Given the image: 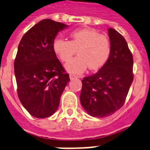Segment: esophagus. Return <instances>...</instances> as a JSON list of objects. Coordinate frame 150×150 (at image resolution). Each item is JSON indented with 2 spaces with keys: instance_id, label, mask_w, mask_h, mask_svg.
Returning <instances> with one entry per match:
<instances>
[{
  "instance_id": "34e87169",
  "label": "esophagus",
  "mask_w": 150,
  "mask_h": 150,
  "mask_svg": "<svg viewBox=\"0 0 150 150\" xmlns=\"http://www.w3.org/2000/svg\"><path fill=\"white\" fill-rule=\"evenodd\" d=\"M69 77H70V79H77L78 76L77 75H74V74H70Z\"/></svg>"
}]
</instances>
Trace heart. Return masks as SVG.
Wrapping results in <instances>:
<instances>
[{
    "label": "heart",
    "mask_w": 150,
    "mask_h": 150,
    "mask_svg": "<svg viewBox=\"0 0 150 150\" xmlns=\"http://www.w3.org/2000/svg\"><path fill=\"white\" fill-rule=\"evenodd\" d=\"M70 41L56 38L52 44L54 54L62 62H69L78 50L79 55L66 64L71 73L79 74L89 67L98 70L105 64L111 53V42L106 35L93 28H82L70 33Z\"/></svg>",
    "instance_id": "b5f03b06"
}]
</instances>
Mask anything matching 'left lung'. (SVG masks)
<instances>
[{"label":"left lung","mask_w":150,"mask_h":150,"mask_svg":"<svg viewBox=\"0 0 150 150\" xmlns=\"http://www.w3.org/2000/svg\"><path fill=\"white\" fill-rule=\"evenodd\" d=\"M111 53L99 71L83 78L80 102L94 117H106L121 109L133 81V58L123 36L109 28Z\"/></svg>","instance_id":"1"}]
</instances>
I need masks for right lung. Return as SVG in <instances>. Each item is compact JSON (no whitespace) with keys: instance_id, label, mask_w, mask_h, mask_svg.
I'll list each match as a JSON object with an SVG mask.
<instances>
[{"instance_id":"1","label":"right lung","mask_w":150,"mask_h":150,"mask_svg":"<svg viewBox=\"0 0 150 150\" xmlns=\"http://www.w3.org/2000/svg\"><path fill=\"white\" fill-rule=\"evenodd\" d=\"M67 25L44 19L22 37L14 59L17 92L21 103L32 116L48 117L58 109L70 79L54 54L52 44Z\"/></svg>"}]
</instances>
